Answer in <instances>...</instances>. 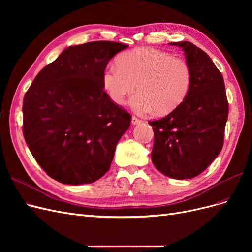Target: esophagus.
I'll return each mask as SVG.
<instances>
[{"label":"esophagus","instance_id":"obj_1","mask_svg":"<svg viewBox=\"0 0 252 252\" xmlns=\"http://www.w3.org/2000/svg\"><path fill=\"white\" fill-rule=\"evenodd\" d=\"M141 120H139L138 118H135V117H132L131 118V123H132V125H138V124H140L141 123Z\"/></svg>","mask_w":252,"mask_h":252}]
</instances>
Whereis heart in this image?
<instances>
[{
    "mask_svg": "<svg viewBox=\"0 0 252 252\" xmlns=\"http://www.w3.org/2000/svg\"><path fill=\"white\" fill-rule=\"evenodd\" d=\"M102 82L114 104L123 105L136 84L139 93L130 100L131 108L140 114H165L184 101L191 84V68L169 52L142 47L122 53L118 65L104 70Z\"/></svg>",
    "mask_w": 252,
    "mask_h": 252,
    "instance_id": "heart-1",
    "label": "heart"
}]
</instances>
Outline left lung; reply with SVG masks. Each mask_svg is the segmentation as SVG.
Returning a JSON list of instances; mask_svg holds the SVG:
<instances>
[{
	"label": "left lung",
	"mask_w": 252,
	"mask_h": 252,
	"mask_svg": "<svg viewBox=\"0 0 252 252\" xmlns=\"http://www.w3.org/2000/svg\"><path fill=\"white\" fill-rule=\"evenodd\" d=\"M169 44L184 51L191 84L184 101L168 116L148 122L155 133L151 161L166 177L192 179L222 150L228 119L225 83L201 48L186 41Z\"/></svg>",
	"instance_id": "obj_1"
}]
</instances>
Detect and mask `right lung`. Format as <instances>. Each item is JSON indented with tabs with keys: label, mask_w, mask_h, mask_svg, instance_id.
<instances>
[{
	"label": "right lung",
	"mask_w": 252,
	"mask_h": 252,
	"mask_svg": "<svg viewBox=\"0 0 252 252\" xmlns=\"http://www.w3.org/2000/svg\"><path fill=\"white\" fill-rule=\"evenodd\" d=\"M128 45L97 41L66 48L37 73L23 101V133L35 161L68 185L94 183L110 168L131 116L104 91L103 72Z\"/></svg>",
	"instance_id": "right-lung-1"
}]
</instances>
